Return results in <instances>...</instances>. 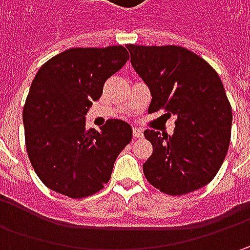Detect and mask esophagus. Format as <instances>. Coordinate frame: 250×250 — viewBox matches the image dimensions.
Wrapping results in <instances>:
<instances>
[{
    "instance_id": "34e87169",
    "label": "esophagus",
    "mask_w": 250,
    "mask_h": 250,
    "mask_svg": "<svg viewBox=\"0 0 250 250\" xmlns=\"http://www.w3.org/2000/svg\"><path fill=\"white\" fill-rule=\"evenodd\" d=\"M132 133H133V138H136V139L143 138V130L140 129V128H133Z\"/></svg>"
}]
</instances>
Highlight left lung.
Segmentation results:
<instances>
[{"label": "left lung", "mask_w": 250, "mask_h": 250, "mask_svg": "<svg viewBox=\"0 0 250 250\" xmlns=\"http://www.w3.org/2000/svg\"><path fill=\"white\" fill-rule=\"evenodd\" d=\"M130 62L151 93L149 112L175 115L174 135L146 129L153 153L145 177L160 192L181 196L216 177L231 140L232 110L211 65L179 45H126Z\"/></svg>", "instance_id": "left-lung-1"}]
</instances>
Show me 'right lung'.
<instances>
[{
  "label": "right lung",
  "instance_id": "right-lung-1",
  "mask_svg": "<svg viewBox=\"0 0 250 250\" xmlns=\"http://www.w3.org/2000/svg\"><path fill=\"white\" fill-rule=\"evenodd\" d=\"M128 60L122 45L69 48L36 73L23 107L24 142L37 177L54 192L82 199L108 184L132 128L108 120L100 132L87 129L84 115Z\"/></svg>",
  "mask_w": 250,
  "mask_h": 250
}]
</instances>
